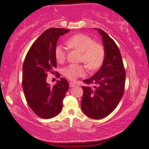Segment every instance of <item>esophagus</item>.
Here are the masks:
<instances>
[{
	"label": "esophagus",
	"instance_id": "obj_1",
	"mask_svg": "<svg viewBox=\"0 0 149 149\" xmlns=\"http://www.w3.org/2000/svg\"><path fill=\"white\" fill-rule=\"evenodd\" d=\"M76 85V83H73V82H69V86L71 87H73V86H75Z\"/></svg>",
	"mask_w": 149,
	"mask_h": 149
}]
</instances>
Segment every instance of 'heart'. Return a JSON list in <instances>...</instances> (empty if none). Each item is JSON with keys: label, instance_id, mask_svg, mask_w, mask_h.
<instances>
[{"label": "heart", "instance_id": "b5f03b06", "mask_svg": "<svg viewBox=\"0 0 149 149\" xmlns=\"http://www.w3.org/2000/svg\"><path fill=\"white\" fill-rule=\"evenodd\" d=\"M69 47L82 52L80 60L90 70H95L102 66L105 58V49L102 44L95 43L91 37L84 34H76L67 41ZM55 57L58 63H62L66 58V51L62 45L55 48ZM63 73L71 80H76L78 77L84 76L85 68L80 65H69L63 70Z\"/></svg>", "mask_w": 149, "mask_h": 149}]
</instances>
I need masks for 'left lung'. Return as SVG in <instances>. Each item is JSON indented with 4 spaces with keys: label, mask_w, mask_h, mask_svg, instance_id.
I'll use <instances>...</instances> for the list:
<instances>
[{
    "label": "left lung",
    "mask_w": 149,
    "mask_h": 149,
    "mask_svg": "<svg viewBox=\"0 0 149 149\" xmlns=\"http://www.w3.org/2000/svg\"><path fill=\"white\" fill-rule=\"evenodd\" d=\"M101 35L105 49V58L101 68L91 78L83 80L87 84H96L95 88L82 86L81 108L93 119H101L116 108L124 94L125 70L117 45L101 29H95Z\"/></svg>",
    "instance_id": "obj_1"
}]
</instances>
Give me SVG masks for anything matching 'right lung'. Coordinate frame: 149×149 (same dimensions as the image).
<instances>
[{
  "mask_svg": "<svg viewBox=\"0 0 149 149\" xmlns=\"http://www.w3.org/2000/svg\"><path fill=\"white\" fill-rule=\"evenodd\" d=\"M69 30L47 29L33 43L22 67V88L30 108L42 118H51L61 112L63 100L69 89L66 79L61 78L53 86L46 82L47 73L56 67L55 48L60 36Z\"/></svg>",
  "mask_w": 149,
  "mask_h": 149,
  "instance_id": "right-lung-1",
  "label": "right lung"
}]
</instances>
